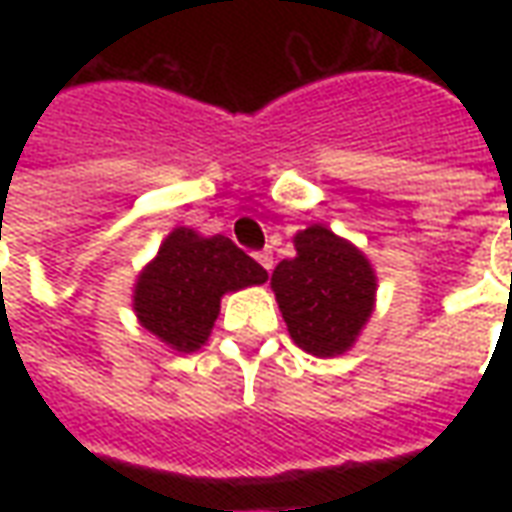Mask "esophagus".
<instances>
[{"mask_svg":"<svg viewBox=\"0 0 512 512\" xmlns=\"http://www.w3.org/2000/svg\"><path fill=\"white\" fill-rule=\"evenodd\" d=\"M255 257H257V263L266 268V271H271V268H274V257H271V252H257Z\"/></svg>","mask_w":512,"mask_h":512,"instance_id":"obj_1","label":"esophagus"}]
</instances>
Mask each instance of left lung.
<instances>
[{"mask_svg": "<svg viewBox=\"0 0 512 512\" xmlns=\"http://www.w3.org/2000/svg\"><path fill=\"white\" fill-rule=\"evenodd\" d=\"M296 257L271 274L293 343L312 356H340L356 343L376 307V271L351 241L323 224L293 238Z\"/></svg>", "mask_w": 512, "mask_h": 512, "instance_id": "obj_1", "label": "left lung"}]
</instances>
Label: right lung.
<instances>
[{"label":"right lung","mask_w":512,"mask_h":512,"mask_svg":"<svg viewBox=\"0 0 512 512\" xmlns=\"http://www.w3.org/2000/svg\"><path fill=\"white\" fill-rule=\"evenodd\" d=\"M266 268L224 235L175 227L134 285V312L147 332L178 354L200 351L224 293L263 285Z\"/></svg>","instance_id":"add662e5"}]
</instances>
